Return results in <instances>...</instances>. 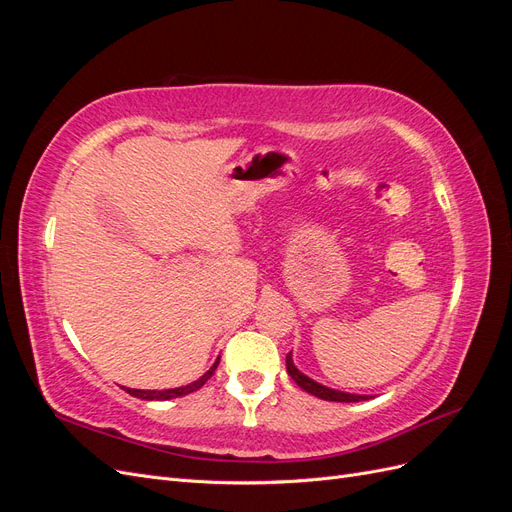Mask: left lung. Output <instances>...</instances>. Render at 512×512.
I'll return each instance as SVG.
<instances>
[{
	"label": "left lung",
	"mask_w": 512,
	"mask_h": 512,
	"mask_svg": "<svg viewBox=\"0 0 512 512\" xmlns=\"http://www.w3.org/2000/svg\"><path fill=\"white\" fill-rule=\"evenodd\" d=\"M286 371H288V376L294 382H297L303 391H307L309 395H314L318 399H324V401H344V404H352V401L371 399V395H354V393H344V391H337V389H329V386H324V384L312 380L309 376H305L303 371H299L297 365H294L292 352H288V356H286Z\"/></svg>",
	"instance_id": "1"
}]
</instances>
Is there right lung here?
Segmentation results:
<instances>
[{"mask_svg":"<svg viewBox=\"0 0 512 512\" xmlns=\"http://www.w3.org/2000/svg\"><path fill=\"white\" fill-rule=\"evenodd\" d=\"M218 363H220V356H218V359H215V363L211 365V369L207 371V374H203V376H200L198 380H194V382H190V384L177 386V389H164V391H141V389H128V386H123V391L130 393L132 397L147 399V401H153V399H156V401H166V399H175V397L190 395V393L198 391L200 386H203V384L213 376V371L218 369Z\"/></svg>","mask_w":512,"mask_h":512,"instance_id":"obj_1","label":"right lung"}]
</instances>
